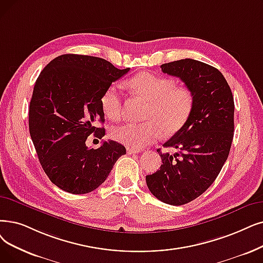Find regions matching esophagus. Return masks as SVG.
Segmentation results:
<instances>
[{"mask_svg": "<svg viewBox=\"0 0 263 263\" xmlns=\"http://www.w3.org/2000/svg\"><path fill=\"white\" fill-rule=\"evenodd\" d=\"M127 153L129 155H132V154H139L141 153L140 149H134V148H127Z\"/></svg>", "mask_w": 263, "mask_h": 263, "instance_id": "esophagus-1", "label": "esophagus"}]
</instances>
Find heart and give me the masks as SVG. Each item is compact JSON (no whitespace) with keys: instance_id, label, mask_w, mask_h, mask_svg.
<instances>
[{"instance_id":"b5f03b06","label":"heart","mask_w":263,"mask_h":263,"mask_svg":"<svg viewBox=\"0 0 263 263\" xmlns=\"http://www.w3.org/2000/svg\"><path fill=\"white\" fill-rule=\"evenodd\" d=\"M174 79L152 73L133 76L128 86L139 97L148 102L144 112L146 121L123 123L114 128L111 138L129 148L140 149L165 134L177 132L188 120L195 105V95L186 86H175ZM104 115L116 121L121 116L122 102L118 88L111 85L101 97Z\"/></svg>"}]
</instances>
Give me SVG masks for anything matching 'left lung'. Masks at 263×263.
Returning a JSON list of instances; mask_svg holds the SVG:
<instances>
[{"instance_id": "obj_1", "label": "left lung", "mask_w": 263, "mask_h": 263, "mask_svg": "<svg viewBox=\"0 0 263 263\" xmlns=\"http://www.w3.org/2000/svg\"><path fill=\"white\" fill-rule=\"evenodd\" d=\"M179 77L195 95L186 123L163 144L178 153L157 149L162 164L146 176L153 195L170 205H182L200 197L218 176L229 156L234 131V101L223 75L206 63L181 59L161 65Z\"/></svg>"}]
</instances>
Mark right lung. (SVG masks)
<instances>
[{"mask_svg":"<svg viewBox=\"0 0 263 263\" xmlns=\"http://www.w3.org/2000/svg\"><path fill=\"white\" fill-rule=\"evenodd\" d=\"M130 68L114 66L98 57L67 53L50 61L37 77L29 108V130L44 172L60 189L84 195L103 184L125 148L105 141L93 149L86 145L105 129L101 97Z\"/></svg>","mask_w":263,"mask_h":263,"instance_id":"1","label":"right lung"}]
</instances>
